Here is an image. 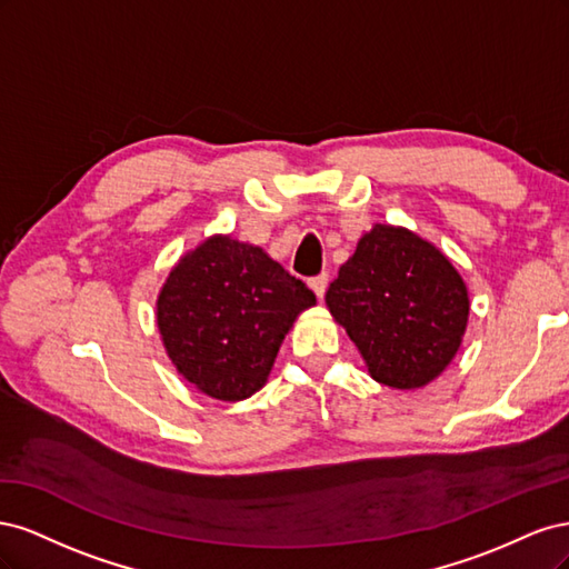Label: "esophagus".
Wrapping results in <instances>:
<instances>
[{"instance_id": "1", "label": "esophagus", "mask_w": 569, "mask_h": 569, "mask_svg": "<svg viewBox=\"0 0 569 569\" xmlns=\"http://www.w3.org/2000/svg\"><path fill=\"white\" fill-rule=\"evenodd\" d=\"M311 289L316 291V297L322 299L325 297V289H327V272L318 274V278H311Z\"/></svg>"}]
</instances>
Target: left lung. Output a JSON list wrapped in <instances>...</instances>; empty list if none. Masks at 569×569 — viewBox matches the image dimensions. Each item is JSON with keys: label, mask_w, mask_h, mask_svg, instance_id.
Here are the masks:
<instances>
[{"label": "left lung", "mask_w": 569, "mask_h": 569, "mask_svg": "<svg viewBox=\"0 0 569 569\" xmlns=\"http://www.w3.org/2000/svg\"><path fill=\"white\" fill-rule=\"evenodd\" d=\"M325 303L372 380L401 391L437 380L470 316L468 287L449 258L416 232L382 222L358 239Z\"/></svg>", "instance_id": "obj_1"}]
</instances>
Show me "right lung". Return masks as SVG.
<instances>
[{
    "label": "right lung",
    "mask_w": 569,
    "mask_h": 569,
    "mask_svg": "<svg viewBox=\"0 0 569 569\" xmlns=\"http://www.w3.org/2000/svg\"><path fill=\"white\" fill-rule=\"evenodd\" d=\"M316 295L278 261L213 234L170 270L157 301L168 358L218 401L249 399L268 382L280 343Z\"/></svg>",
    "instance_id": "right-lung-1"
}]
</instances>
